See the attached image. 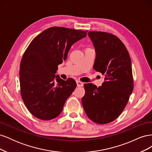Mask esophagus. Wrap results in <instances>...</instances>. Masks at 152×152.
I'll list each match as a JSON object with an SVG mask.
<instances>
[{"mask_svg":"<svg viewBox=\"0 0 152 152\" xmlns=\"http://www.w3.org/2000/svg\"><path fill=\"white\" fill-rule=\"evenodd\" d=\"M77 86L78 87H82V86H84V84H83V82H80V81L77 80Z\"/></svg>","mask_w":152,"mask_h":152,"instance_id":"1","label":"esophagus"}]
</instances>
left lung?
I'll return each mask as SVG.
<instances>
[{
	"instance_id": "left-lung-1",
	"label": "left lung",
	"mask_w": 152,
	"mask_h": 152,
	"mask_svg": "<svg viewBox=\"0 0 152 152\" xmlns=\"http://www.w3.org/2000/svg\"><path fill=\"white\" fill-rule=\"evenodd\" d=\"M96 50L93 68L104 75L102 86L84 84L82 103L89 119L105 124L113 121L125 108L133 91L130 56L117 36L104 31H89Z\"/></svg>"
}]
</instances>
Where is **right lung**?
I'll return each instance as SVG.
<instances>
[{"mask_svg": "<svg viewBox=\"0 0 152 152\" xmlns=\"http://www.w3.org/2000/svg\"><path fill=\"white\" fill-rule=\"evenodd\" d=\"M87 30L53 26L31 41L20 63V92L28 111L37 118L57 117L77 86L74 79L56 76L58 66L66 60L69 50L86 37Z\"/></svg>", "mask_w": 152, "mask_h": 152, "instance_id": "1", "label": "right lung"}]
</instances>
